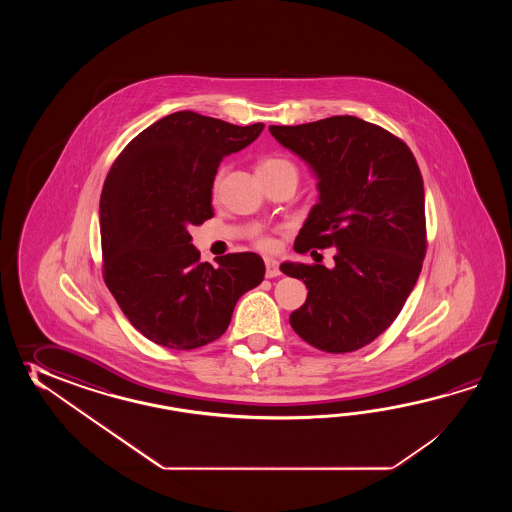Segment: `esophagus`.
I'll return each instance as SVG.
<instances>
[{"label": "esophagus", "instance_id": "esophagus-1", "mask_svg": "<svg viewBox=\"0 0 512 512\" xmlns=\"http://www.w3.org/2000/svg\"><path fill=\"white\" fill-rule=\"evenodd\" d=\"M282 272H280V263L276 260H272V258H265V276L267 278H276V276H280Z\"/></svg>", "mask_w": 512, "mask_h": 512}]
</instances>
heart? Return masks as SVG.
Returning <instances> with one entry per match:
<instances>
[{"label":"heart","instance_id":"heart-1","mask_svg":"<svg viewBox=\"0 0 512 512\" xmlns=\"http://www.w3.org/2000/svg\"><path fill=\"white\" fill-rule=\"evenodd\" d=\"M280 166H293V164L289 163V161H285V159H265V161H261L260 166H258V170H260V168H280ZM218 185L219 179L216 181V186ZM258 247H261V249H271V238H267V236H261V238H258Z\"/></svg>","mask_w":512,"mask_h":512}]
</instances>
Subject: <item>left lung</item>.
I'll list each match as a JSON object with an SVG mask.
<instances>
[{
    "mask_svg": "<svg viewBox=\"0 0 512 512\" xmlns=\"http://www.w3.org/2000/svg\"><path fill=\"white\" fill-rule=\"evenodd\" d=\"M269 131L318 179V203L294 251L337 249L331 269L280 265L309 289L289 322L316 349L357 351L390 327L423 267L425 188L414 153L390 131L351 115Z\"/></svg>",
    "mask_w": 512,
    "mask_h": 512,
    "instance_id": "1",
    "label": "left lung"
}]
</instances>
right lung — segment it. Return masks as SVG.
Segmentation results:
<instances>
[{
	"label": "right lung",
	"mask_w": 512,
	"mask_h": 512,
	"mask_svg": "<svg viewBox=\"0 0 512 512\" xmlns=\"http://www.w3.org/2000/svg\"><path fill=\"white\" fill-rule=\"evenodd\" d=\"M261 131L263 122L236 126L177 111L141 131L109 170L100 196L104 282L131 326L159 346L214 342L241 294L263 282L258 254L201 263L188 232L214 216L212 186L223 157Z\"/></svg>",
	"instance_id": "right-lung-1"
}]
</instances>
